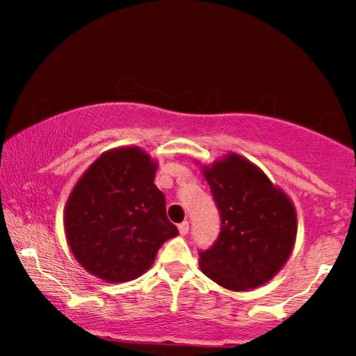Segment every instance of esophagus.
<instances>
[{
    "mask_svg": "<svg viewBox=\"0 0 356 356\" xmlns=\"http://www.w3.org/2000/svg\"><path fill=\"white\" fill-rule=\"evenodd\" d=\"M178 230H179V235H188V232H189V222H183V223H179L178 225Z\"/></svg>",
    "mask_w": 356,
    "mask_h": 356,
    "instance_id": "1",
    "label": "esophagus"
}]
</instances>
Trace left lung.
<instances>
[{
  "label": "left lung",
  "instance_id": "1",
  "mask_svg": "<svg viewBox=\"0 0 356 356\" xmlns=\"http://www.w3.org/2000/svg\"><path fill=\"white\" fill-rule=\"evenodd\" d=\"M220 212V233L199 266L233 291L256 289L279 272L293 250L296 213L289 196L241 155L202 168Z\"/></svg>",
  "mask_w": 356,
  "mask_h": 356
}]
</instances>
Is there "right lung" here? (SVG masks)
Wrapping results in <instances>:
<instances>
[{
	"instance_id": "1",
	"label": "right lung",
	"mask_w": 356,
	"mask_h": 356,
	"mask_svg": "<svg viewBox=\"0 0 356 356\" xmlns=\"http://www.w3.org/2000/svg\"><path fill=\"white\" fill-rule=\"evenodd\" d=\"M155 172L157 162L143 149L120 147L102 154L72 189L65 207L66 238L92 275L116 284L133 280L178 235L154 184Z\"/></svg>"
}]
</instances>
